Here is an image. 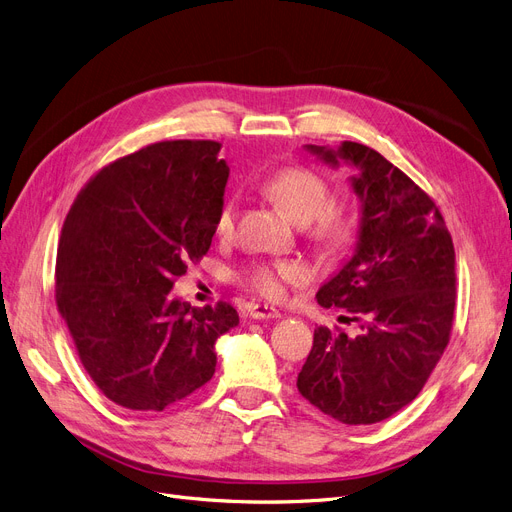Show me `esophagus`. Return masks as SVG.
I'll return each instance as SVG.
<instances>
[{
	"mask_svg": "<svg viewBox=\"0 0 512 512\" xmlns=\"http://www.w3.org/2000/svg\"><path fill=\"white\" fill-rule=\"evenodd\" d=\"M249 316H251L253 320H276V318H280L282 314H280L278 309H274V307L251 303V305H249Z\"/></svg>",
	"mask_w": 512,
	"mask_h": 512,
	"instance_id": "esophagus-1",
	"label": "esophagus"
}]
</instances>
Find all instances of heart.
<instances>
[{"label": "heart", "mask_w": 512, "mask_h": 512, "mask_svg": "<svg viewBox=\"0 0 512 512\" xmlns=\"http://www.w3.org/2000/svg\"><path fill=\"white\" fill-rule=\"evenodd\" d=\"M263 190L299 224L307 238L328 253L345 251L358 236V221L343 207L332 205V188L324 175L303 165H286L263 180ZM236 224V198L228 196L215 217L217 236H230ZM236 280L263 299H280L286 286L303 284L307 272L297 261H251Z\"/></svg>", "instance_id": "1"}]
</instances>
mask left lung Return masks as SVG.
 I'll return each mask as SVG.
<instances>
[{
  "label": "left lung",
  "mask_w": 512,
  "mask_h": 512,
  "mask_svg": "<svg viewBox=\"0 0 512 512\" xmlns=\"http://www.w3.org/2000/svg\"><path fill=\"white\" fill-rule=\"evenodd\" d=\"M307 148L362 169L351 180L362 203L358 251L316 295L347 309L360 332L318 326L297 389L343 425H372L412 402L450 343L454 242L433 198L383 154L358 142Z\"/></svg>",
  "instance_id": "8db88e82"
}]
</instances>
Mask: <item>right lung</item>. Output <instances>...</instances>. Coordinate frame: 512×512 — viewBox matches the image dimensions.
Listing matches in <instances>:
<instances>
[{"mask_svg": "<svg viewBox=\"0 0 512 512\" xmlns=\"http://www.w3.org/2000/svg\"><path fill=\"white\" fill-rule=\"evenodd\" d=\"M219 142L148 144L90 177L64 219L56 305L94 385L117 406L163 412L211 381L236 309L190 307L171 288L203 259L224 203Z\"/></svg>", "mask_w": 512, "mask_h": 512, "instance_id": "add662e5", "label": "right lung"}]
</instances>
